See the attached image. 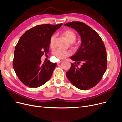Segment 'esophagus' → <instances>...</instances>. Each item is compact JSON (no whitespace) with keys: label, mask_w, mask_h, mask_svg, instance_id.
<instances>
[{"label":"esophagus","mask_w":122,"mask_h":122,"mask_svg":"<svg viewBox=\"0 0 122 122\" xmlns=\"http://www.w3.org/2000/svg\"><path fill=\"white\" fill-rule=\"evenodd\" d=\"M62 62V61H60L57 62V64H60V63H61V62Z\"/></svg>","instance_id":"34e87169"}]
</instances>
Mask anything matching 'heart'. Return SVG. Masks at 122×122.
<instances>
[{
	"label": "heart",
	"instance_id": "1",
	"mask_svg": "<svg viewBox=\"0 0 122 122\" xmlns=\"http://www.w3.org/2000/svg\"><path fill=\"white\" fill-rule=\"evenodd\" d=\"M62 36L67 39L68 42L71 43V45L76 46L75 41L76 39V35L74 31L70 29H67L62 32ZM56 39V35H53L49 40V46L51 48H53L55 47V40ZM72 53L69 50H63L61 49H57L54 51L53 55L58 60H64L67 57L70 56Z\"/></svg>",
	"mask_w": 122,
	"mask_h": 122
}]
</instances>
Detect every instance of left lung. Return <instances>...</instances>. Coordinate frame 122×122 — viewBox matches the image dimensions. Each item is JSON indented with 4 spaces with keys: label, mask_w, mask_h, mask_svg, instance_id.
<instances>
[{
    "label": "left lung",
    "mask_w": 122,
    "mask_h": 122,
    "mask_svg": "<svg viewBox=\"0 0 122 122\" xmlns=\"http://www.w3.org/2000/svg\"><path fill=\"white\" fill-rule=\"evenodd\" d=\"M65 25L75 29L81 38V45L71 57L75 62L71 63L66 76L77 88L89 90L100 82L106 71L107 60L104 44L96 31L81 22H71ZM80 63L83 64L80 67L78 66Z\"/></svg>",
    "instance_id": "obj_1"
}]
</instances>
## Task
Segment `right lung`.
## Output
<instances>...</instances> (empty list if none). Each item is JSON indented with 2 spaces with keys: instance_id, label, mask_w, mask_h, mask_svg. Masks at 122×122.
<instances>
[{
  "instance_id": "add662e5",
  "label": "right lung",
  "mask_w": 122,
  "mask_h": 122,
  "mask_svg": "<svg viewBox=\"0 0 122 122\" xmlns=\"http://www.w3.org/2000/svg\"><path fill=\"white\" fill-rule=\"evenodd\" d=\"M62 25H36L24 33L18 41L13 66L18 78L26 86L38 87L51 78L56 63L48 60L42 64L40 59L49 52L50 38Z\"/></svg>"
}]
</instances>
